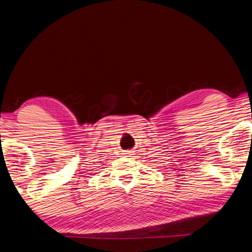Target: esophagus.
<instances>
[{"label": "esophagus", "instance_id": "34e87169", "mask_svg": "<svg viewBox=\"0 0 252 252\" xmlns=\"http://www.w3.org/2000/svg\"><path fill=\"white\" fill-rule=\"evenodd\" d=\"M128 154H129V153H128V152H127V153H125V155H126V157H128Z\"/></svg>", "mask_w": 252, "mask_h": 252}]
</instances>
